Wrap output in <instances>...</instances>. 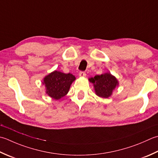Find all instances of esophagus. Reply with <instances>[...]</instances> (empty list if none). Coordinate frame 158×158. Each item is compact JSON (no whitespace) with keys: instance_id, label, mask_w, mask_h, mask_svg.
<instances>
[{"instance_id":"obj_1","label":"esophagus","mask_w":158,"mask_h":158,"mask_svg":"<svg viewBox=\"0 0 158 158\" xmlns=\"http://www.w3.org/2000/svg\"><path fill=\"white\" fill-rule=\"evenodd\" d=\"M79 75V77H85L86 75V74H85V73L84 72V71H80Z\"/></svg>"}]
</instances>
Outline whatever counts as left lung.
<instances>
[{
    "label": "left lung",
    "instance_id": "obj_1",
    "mask_svg": "<svg viewBox=\"0 0 158 158\" xmlns=\"http://www.w3.org/2000/svg\"><path fill=\"white\" fill-rule=\"evenodd\" d=\"M94 84L96 94L102 98H108L113 89L118 85V81L110 73H105L89 79Z\"/></svg>",
    "mask_w": 158,
    "mask_h": 158
}]
</instances>
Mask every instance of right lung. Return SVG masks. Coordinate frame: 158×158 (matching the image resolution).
Returning a JSON list of instances; mask_svg holds the SVG:
<instances>
[{"mask_svg": "<svg viewBox=\"0 0 158 158\" xmlns=\"http://www.w3.org/2000/svg\"><path fill=\"white\" fill-rule=\"evenodd\" d=\"M75 80L72 74H65L55 70L44 77L46 93L55 100L64 97L69 91L70 85Z\"/></svg>", "mask_w": 158, "mask_h": 158, "instance_id": "obj_1", "label": "right lung"}]
</instances>
